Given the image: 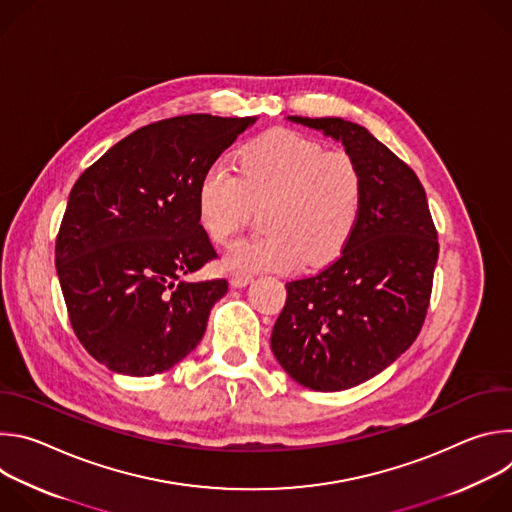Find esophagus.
<instances>
[{
    "mask_svg": "<svg viewBox=\"0 0 512 512\" xmlns=\"http://www.w3.org/2000/svg\"><path fill=\"white\" fill-rule=\"evenodd\" d=\"M251 275L249 273H233L231 275V285L233 287H245L247 283H251Z\"/></svg>",
    "mask_w": 512,
    "mask_h": 512,
    "instance_id": "1",
    "label": "esophagus"
}]
</instances>
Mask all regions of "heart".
<instances>
[{
    "mask_svg": "<svg viewBox=\"0 0 512 512\" xmlns=\"http://www.w3.org/2000/svg\"><path fill=\"white\" fill-rule=\"evenodd\" d=\"M237 170L210 164L196 188V214L210 241L227 245L247 225L251 204H265L261 237L239 243L223 259L233 273L294 271L332 263L352 241L364 176L344 152L289 129H273L243 145Z\"/></svg>",
    "mask_w": 512,
    "mask_h": 512,
    "instance_id": "heart-1",
    "label": "heart"
}]
</instances>
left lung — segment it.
Here are the masks:
<instances>
[{
    "mask_svg": "<svg viewBox=\"0 0 512 512\" xmlns=\"http://www.w3.org/2000/svg\"><path fill=\"white\" fill-rule=\"evenodd\" d=\"M287 119L340 141L364 176L352 241L324 271L285 283L271 332V350L291 379L344 391L385 371L417 338L440 245L419 178L369 129L340 117Z\"/></svg>",
    "mask_w": 512,
    "mask_h": 512,
    "instance_id": "obj_1",
    "label": "left lung"
}]
</instances>
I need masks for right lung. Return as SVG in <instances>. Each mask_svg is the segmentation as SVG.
Returning a JSON list of instances; mask_svg holds the SVG:
<instances>
[{"label":"right lung","instance_id":"add662e5","mask_svg":"<svg viewBox=\"0 0 512 512\" xmlns=\"http://www.w3.org/2000/svg\"><path fill=\"white\" fill-rule=\"evenodd\" d=\"M255 121L196 113L145 125L72 186L56 273L77 338L109 371L152 377L202 340L229 283L184 279L216 255L198 221L196 188Z\"/></svg>","mask_w":512,"mask_h":512}]
</instances>
